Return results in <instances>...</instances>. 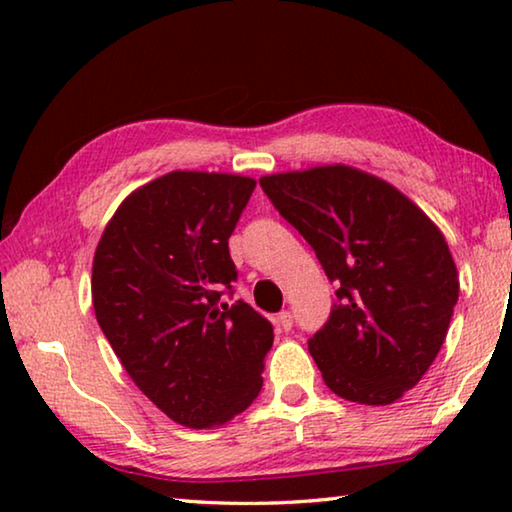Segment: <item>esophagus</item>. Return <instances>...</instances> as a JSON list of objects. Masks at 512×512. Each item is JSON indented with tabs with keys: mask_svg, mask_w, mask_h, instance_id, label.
Segmentation results:
<instances>
[{
	"mask_svg": "<svg viewBox=\"0 0 512 512\" xmlns=\"http://www.w3.org/2000/svg\"><path fill=\"white\" fill-rule=\"evenodd\" d=\"M277 323H280V327L284 329V332H289V329L293 327L291 311H280V316H277Z\"/></svg>",
	"mask_w": 512,
	"mask_h": 512,
	"instance_id": "obj_1",
	"label": "esophagus"
}]
</instances>
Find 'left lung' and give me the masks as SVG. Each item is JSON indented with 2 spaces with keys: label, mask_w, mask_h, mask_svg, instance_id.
I'll use <instances>...</instances> for the list:
<instances>
[{
  "label": "left lung",
  "mask_w": 512,
  "mask_h": 512,
  "mask_svg": "<svg viewBox=\"0 0 512 512\" xmlns=\"http://www.w3.org/2000/svg\"><path fill=\"white\" fill-rule=\"evenodd\" d=\"M259 185L341 284L309 339L327 388L368 406L400 400L438 357L458 300L443 232L400 189L348 164L271 173Z\"/></svg>",
  "instance_id": "left-lung-1"
}]
</instances>
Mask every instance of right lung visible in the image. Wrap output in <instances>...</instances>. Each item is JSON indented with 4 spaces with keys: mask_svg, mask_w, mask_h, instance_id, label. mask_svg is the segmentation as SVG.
Listing matches in <instances>:
<instances>
[{
    "mask_svg": "<svg viewBox=\"0 0 512 512\" xmlns=\"http://www.w3.org/2000/svg\"><path fill=\"white\" fill-rule=\"evenodd\" d=\"M255 189L235 173L171 171L128 194L92 262L101 332L135 386L189 429H212L262 391L273 325L244 300L228 239Z\"/></svg>",
    "mask_w": 512,
    "mask_h": 512,
    "instance_id": "right-lung-1",
    "label": "right lung"
}]
</instances>
